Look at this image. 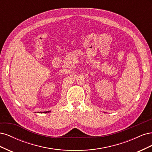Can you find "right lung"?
Segmentation results:
<instances>
[{
	"mask_svg": "<svg viewBox=\"0 0 152 152\" xmlns=\"http://www.w3.org/2000/svg\"><path fill=\"white\" fill-rule=\"evenodd\" d=\"M50 111H48V112H37V113H49Z\"/></svg>",
	"mask_w": 152,
	"mask_h": 152,
	"instance_id": "add662e5",
	"label": "right lung"
}]
</instances>
